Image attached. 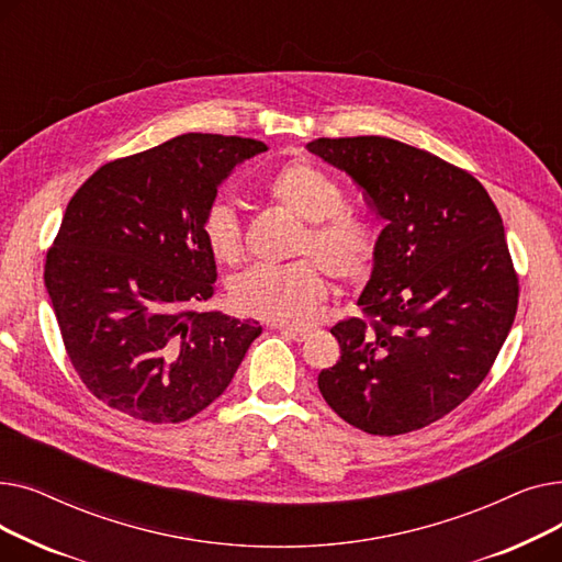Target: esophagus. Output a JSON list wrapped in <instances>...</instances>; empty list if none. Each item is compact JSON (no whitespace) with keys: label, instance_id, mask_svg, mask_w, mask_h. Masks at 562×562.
<instances>
[{"label":"esophagus","instance_id":"obj_1","mask_svg":"<svg viewBox=\"0 0 562 562\" xmlns=\"http://www.w3.org/2000/svg\"><path fill=\"white\" fill-rule=\"evenodd\" d=\"M276 330H280L282 335L296 339V341H305L310 337V328H299V326H276Z\"/></svg>","mask_w":562,"mask_h":562}]
</instances>
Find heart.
<instances>
[{"label":"heart","mask_w":562,"mask_h":562,"mask_svg":"<svg viewBox=\"0 0 562 562\" xmlns=\"http://www.w3.org/2000/svg\"><path fill=\"white\" fill-rule=\"evenodd\" d=\"M266 195L305 223L293 248L305 259L284 266H257L234 278L229 303L236 312L280 326L307 323L328 299L330 284L322 269L341 284L364 282L373 271L378 234L371 223L346 210V193L335 177L310 161L282 166L266 184ZM202 234L218 261H241L244 232L229 204L210 206Z\"/></svg>","instance_id":"b5f03b06"}]
</instances>
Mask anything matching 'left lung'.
<instances>
[{
  "instance_id": "left-lung-1",
  "label": "left lung",
  "mask_w": 562,
  "mask_h": 562,
  "mask_svg": "<svg viewBox=\"0 0 562 562\" xmlns=\"http://www.w3.org/2000/svg\"><path fill=\"white\" fill-rule=\"evenodd\" d=\"M387 225L362 316L330 330L341 348L318 373L337 415L369 435L447 417L490 373L519 303L504 221L474 175L385 136L316 138Z\"/></svg>"
}]
</instances>
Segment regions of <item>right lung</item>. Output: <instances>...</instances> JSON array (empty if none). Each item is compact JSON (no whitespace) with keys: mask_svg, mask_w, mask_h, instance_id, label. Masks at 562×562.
I'll list each match as a JSON object with an SVG mask.
<instances>
[{"mask_svg":"<svg viewBox=\"0 0 562 562\" xmlns=\"http://www.w3.org/2000/svg\"><path fill=\"white\" fill-rule=\"evenodd\" d=\"M255 138L182 134L98 168L70 198L45 286L86 390L145 424L212 405L259 337L257 321L202 312L216 261L202 223Z\"/></svg>","mask_w":562,"mask_h":562,"instance_id":"1","label":"right lung"}]
</instances>
